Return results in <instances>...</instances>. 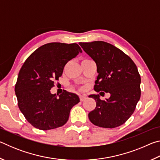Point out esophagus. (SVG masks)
Returning <instances> with one entry per match:
<instances>
[{
    "instance_id": "1",
    "label": "esophagus",
    "mask_w": 160,
    "mask_h": 160,
    "mask_svg": "<svg viewBox=\"0 0 160 160\" xmlns=\"http://www.w3.org/2000/svg\"><path fill=\"white\" fill-rule=\"evenodd\" d=\"M86 99H87L86 96H85V95H80V99L81 102L84 101V100H85Z\"/></svg>"
}]
</instances>
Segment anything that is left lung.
Returning <instances> with one entry per match:
<instances>
[{"label": "left lung", "mask_w": 160, "mask_h": 160, "mask_svg": "<svg viewBox=\"0 0 160 160\" xmlns=\"http://www.w3.org/2000/svg\"><path fill=\"white\" fill-rule=\"evenodd\" d=\"M79 44L97 65L99 75L94 90L111 94L105 100L100 99L99 94L89 96L96 101L95 109L88 114L89 119L94 125L102 128L122 125L134 112L141 94V79L136 65L109 43L95 41Z\"/></svg>", "instance_id": "1"}]
</instances>
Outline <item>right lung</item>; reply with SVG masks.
<instances>
[{"label": "right lung", "mask_w": 160, "mask_h": 160, "mask_svg": "<svg viewBox=\"0 0 160 160\" xmlns=\"http://www.w3.org/2000/svg\"><path fill=\"white\" fill-rule=\"evenodd\" d=\"M81 52L75 43H48L34 51L22 65L15 92L19 109L34 128L47 131L63 126L72 107L80 102L74 93L64 90L57 97L50 90L66 64Z\"/></svg>", "instance_id": "1"}]
</instances>
